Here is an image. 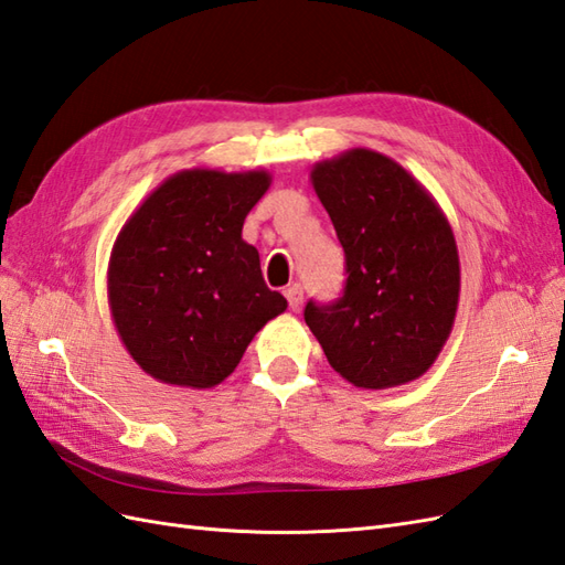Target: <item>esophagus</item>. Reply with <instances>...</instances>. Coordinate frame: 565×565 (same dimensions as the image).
<instances>
[{
  "mask_svg": "<svg viewBox=\"0 0 565 565\" xmlns=\"http://www.w3.org/2000/svg\"><path fill=\"white\" fill-rule=\"evenodd\" d=\"M284 294H286V300H288V308L298 312L300 306H303V288H300V284H291Z\"/></svg>",
  "mask_w": 565,
  "mask_h": 565,
  "instance_id": "1",
  "label": "esophagus"
}]
</instances>
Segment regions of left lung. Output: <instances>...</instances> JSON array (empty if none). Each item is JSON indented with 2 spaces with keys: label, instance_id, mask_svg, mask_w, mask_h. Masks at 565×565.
Wrapping results in <instances>:
<instances>
[{
  "label": "left lung",
  "instance_id": "1",
  "mask_svg": "<svg viewBox=\"0 0 565 565\" xmlns=\"http://www.w3.org/2000/svg\"><path fill=\"white\" fill-rule=\"evenodd\" d=\"M315 194L347 257L344 296L306 306V324L351 385L422 377L452 332L460 255L448 216L414 175L371 149L315 163Z\"/></svg>",
  "mask_w": 565,
  "mask_h": 565
}]
</instances>
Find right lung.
I'll use <instances>...</instances> for the list:
<instances>
[{
	"instance_id": "right-lung-1",
	"label": "right lung",
	"mask_w": 565,
	"mask_h": 565,
	"mask_svg": "<svg viewBox=\"0 0 565 565\" xmlns=\"http://www.w3.org/2000/svg\"><path fill=\"white\" fill-rule=\"evenodd\" d=\"M271 185L267 170L190 168L127 218L110 253L108 303L129 356L166 385L223 383L286 298L267 288L243 223Z\"/></svg>"
}]
</instances>
